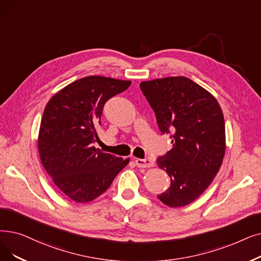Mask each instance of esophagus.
<instances>
[{
  "instance_id": "1",
  "label": "esophagus",
  "mask_w": 261,
  "mask_h": 261,
  "mask_svg": "<svg viewBox=\"0 0 261 261\" xmlns=\"http://www.w3.org/2000/svg\"><path fill=\"white\" fill-rule=\"evenodd\" d=\"M135 164L138 167L147 168V167H152L154 165V162L150 159H135Z\"/></svg>"
}]
</instances>
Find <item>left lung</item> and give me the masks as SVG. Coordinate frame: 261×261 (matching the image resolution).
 Listing matches in <instances>:
<instances>
[{
    "label": "left lung",
    "instance_id": "1",
    "mask_svg": "<svg viewBox=\"0 0 261 261\" xmlns=\"http://www.w3.org/2000/svg\"><path fill=\"white\" fill-rule=\"evenodd\" d=\"M154 111L160 131L171 134L173 148L158 159L171 187L158 195L164 205L184 207L199 197L222 165L225 121L218 100L186 76H168L140 84Z\"/></svg>",
    "mask_w": 261,
    "mask_h": 261
}]
</instances>
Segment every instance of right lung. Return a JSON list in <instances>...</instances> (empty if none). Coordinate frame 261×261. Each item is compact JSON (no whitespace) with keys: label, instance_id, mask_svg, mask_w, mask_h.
<instances>
[{"label":"right lung","instance_id":"right-lung-1","mask_svg":"<svg viewBox=\"0 0 261 261\" xmlns=\"http://www.w3.org/2000/svg\"><path fill=\"white\" fill-rule=\"evenodd\" d=\"M131 81L90 75L56 93L43 111L38 134L41 163L53 182L75 202L92 201L110 188L129 163L102 152L94 143L107 101Z\"/></svg>","mask_w":261,"mask_h":261}]
</instances>
